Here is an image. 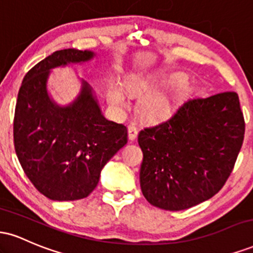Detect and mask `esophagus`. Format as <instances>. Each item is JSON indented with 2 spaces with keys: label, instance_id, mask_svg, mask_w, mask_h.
I'll use <instances>...</instances> for the list:
<instances>
[{
  "label": "esophagus",
  "instance_id": "esophagus-1",
  "mask_svg": "<svg viewBox=\"0 0 253 253\" xmlns=\"http://www.w3.org/2000/svg\"><path fill=\"white\" fill-rule=\"evenodd\" d=\"M136 135H138V128H136L134 125H132V126L128 127V139L130 141L135 140Z\"/></svg>",
  "mask_w": 253,
  "mask_h": 253
}]
</instances>
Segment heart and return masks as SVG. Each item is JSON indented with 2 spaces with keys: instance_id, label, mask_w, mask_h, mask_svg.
<instances>
[{
  "instance_id": "1",
  "label": "heart",
  "mask_w": 253,
  "mask_h": 253,
  "mask_svg": "<svg viewBox=\"0 0 253 253\" xmlns=\"http://www.w3.org/2000/svg\"><path fill=\"white\" fill-rule=\"evenodd\" d=\"M155 81L147 80L140 76H132L125 78L123 85L126 94L130 97H135L152 88ZM107 101L112 108L123 110L127 107V100L124 91L117 84H112L107 90ZM170 112V103L163 95H155L147 97L140 104V114L150 120H159L167 117Z\"/></svg>"
}]
</instances>
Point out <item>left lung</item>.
<instances>
[{
    "label": "left lung",
    "instance_id": "1",
    "mask_svg": "<svg viewBox=\"0 0 253 253\" xmlns=\"http://www.w3.org/2000/svg\"><path fill=\"white\" fill-rule=\"evenodd\" d=\"M245 123L237 92L188 98L163 123L140 130V187L165 211H183L213 197L242 149Z\"/></svg>",
    "mask_w": 253,
    "mask_h": 253
}]
</instances>
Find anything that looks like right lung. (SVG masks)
Masks as SVG:
<instances>
[{
	"mask_svg": "<svg viewBox=\"0 0 253 253\" xmlns=\"http://www.w3.org/2000/svg\"><path fill=\"white\" fill-rule=\"evenodd\" d=\"M92 51L53 52L26 74L17 94L14 145L20 164L42 195L53 201L84 199L96 188L101 171L127 144V128L103 117L88 82L72 102L60 106L48 92L52 69L83 64Z\"/></svg>",
	"mask_w": 253,
	"mask_h": 253,
	"instance_id": "1",
	"label": "right lung"
}]
</instances>
